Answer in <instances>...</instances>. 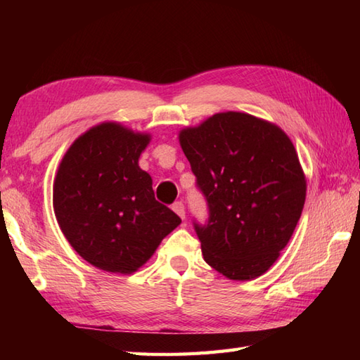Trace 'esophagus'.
Masks as SVG:
<instances>
[{
  "instance_id": "esophagus-1",
  "label": "esophagus",
  "mask_w": 360,
  "mask_h": 360,
  "mask_svg": "<svg viewBox=\"0 0 360 360\" xmlns=\"http://www.w3.org/2000/svg\"><path fill=\"white\" fill-rule=\"evenodd\" d=\"M172 209L178 213V215L182 218V219H186V209H184V204H182V201H176L173 205H172Z\"/></svg>"
}]
</instances>
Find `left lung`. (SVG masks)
I'll return each mask as SVG.
<instances>
[{
	"instance_id": "8db88e82",
	"label": "left lung",
	"mask_w": 360,
	"mask_h": 360,
	"mask_svg": "<svg viewBox=\"0 0 360 360\" xmlns=\"http://www.w3.org/2000/svg\"><path fill=\"white\" fill-rule=\"evenodd\" d=\"M209 218L193 221L205 263L231 280L264 274L300 219L307 181L289 137L246 112H218L179 133Z\"/></svg>"
}]
</instances>
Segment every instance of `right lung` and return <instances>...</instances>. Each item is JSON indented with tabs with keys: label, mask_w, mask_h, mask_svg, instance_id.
<instances>
[{
	"label": "right lung",
	"mask_w": 360,
	"mask_h": 360,
	"mask_svg": "<svg viewBox=\"0 0 360 360\" xmlns=\"http://www.w3.org/2000/svg\"><path fill=\"white\" fill-rule=\"evenodd\" d=\"M148 142V134L106 122L82 134L58 167V226L74 250L102 271H137L181 224L156 201L150 174L137 164Z\"/></svg>",
	"instance_id": "right-lung-1"
}]
</instances>
